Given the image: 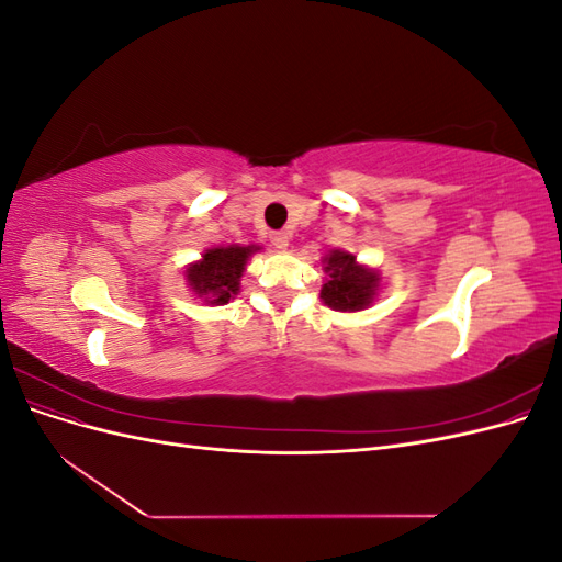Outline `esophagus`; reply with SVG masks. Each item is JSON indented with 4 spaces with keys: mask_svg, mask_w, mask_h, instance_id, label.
Returning a JSON list of instances; mask_svg holds the SVG:
<instances>
[{
    "mask_svg": "<svg viewBox=\"0 0 562 562\" xmlns=\"http://www.w3.org/2000/svg\"><path fill=\"white\" fill-rule=\"evenodd\" d=\"M269 239H271V246L279 248V250H285V248H288V244H291V234L283 232V229H279V232H271Z\"/></svg>",
    "mask_w": 562,
    "mask_h": 562,
    "instance_id": "34e87169",
    "label": "esophagus"
}]
</instances>
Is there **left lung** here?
Listing matches in <instances>:
<instances>
[{
  "label": "left lung",
  "instance_id": "8db88e82",
  "mask_svg": "<svg viewBox=\"0 0 562 562\" xmlns=\"http://www.w3.org/2000/svg\"><path fill=\"white\" fill-rule=\"evenodd\" d=\"M328 279L321 288V300L335 312H361L378 295L380 274L356 262L351 252L333 250L323 258Z\"/></svg>",
  "mask_w": 562,
  "mask_h": 562
}]
</instances>
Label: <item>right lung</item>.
Returning a JSON list of instances; mask_svg holds the SVG:
<instances>
[{
    "label": "right lung",
    "instance_id": "right-lung-1",
    "mask_svg": "<svg viewBox=\"0 0 562 562\" xmlns=\"http://www.w3.org/2000/svg\"><path fill=\"white\" fill-rule=\"evenodd\" d=\"M258 246H217L201 255V260L187 267L184 277L194 291L209 304H227L239 293V281L250 255Z\"/></svg>",
    "mask_w": 562,
    "mask_h": 562
}]
</instances>
